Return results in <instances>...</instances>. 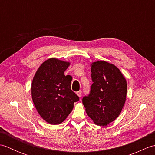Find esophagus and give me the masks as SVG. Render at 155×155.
Returning a JSON list of instances; mask_svg holds the SVG:
<instances>
[{
    "label": "esophagus",
    "mask_w": 155,
    "mask_h": 155,
    "mask_svg": "<svg viewBox=\"0 0 155 155\" xmlns=\"http://www.w3.org/2000/svg\"><path fill=\"white\" fill-rule=\"evenodd\" d=\"M77 94L78 95V97H81V95H82V91H79L77 92Z\"/></svg>",
    "instance_id": "34e87169"
}]
</instances>
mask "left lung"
<instances>
[{"mask_svg":"<svg viewBox=\"0 0 155 155\" xmlns=\"http://www.w3.org/2000/svg\"><path fill=\"white\" fill-rule=\"evenodd\" d=\"M91 66L90 94L83 98L85 110L94 123L106 126L119 116L126 101L127 81L116 66L103 61Z\"/></svg>","mask_w":155,"mask_h":155,"instance_id":"left-lung-1","label":"left lung"}]
</instances>
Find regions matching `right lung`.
Here are the masks:
<instances>
[{"instance_id":"1","label":"right lung","mask_w":155,"mask_h":155,"mask_svg":"<svg viewBox=\"0 0 155 155\" xmlns=\"http://www.w3.org/2000/svg\"><path fill=\"white\" fill-rule=\"evenodd\" d=\"M70 62L48 58L36 72L31 84L35 107L40 116L51 124L62 123L79 97L71 90V77L65 76Z\"/></svg>"}]
</instances>
